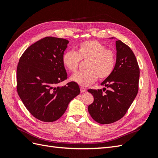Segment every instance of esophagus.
I'll return each instance as SVG.
<instances>
[{
	"instance_id": "obj_1",
	"label": "esophagus",
	"mask_w": 158,
	"mask_h": 158,
	"mask_svg": "<svg viewBox=\"0 0 158 158\" xmlns=\"http://www.w3.org/2000/svg\"><path fill=\"white\" fill-rule=\"evenodd\" d=\"M85 91H86V89H85L84 88H83V87H81L80 88V92H81V93H84V92H85Z\"/></svg>"
}]
</instances>
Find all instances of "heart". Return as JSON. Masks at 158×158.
<instances>
[{"instance_id":"1","label":"heart","mask_w":158,"mask_h":158,"mask_svg":"<svg viewBox=\"0 0 158 158\" xmlns=\"http://www.w3.org/2000/svg\"><path fill=\"white\" fill-rule=\"evenodd\" d=\"M85 72L72 76L71 80L81 86L86 87L95 82L99 77L105 80L109 77L115 68L114 52L96 40L81 42L76 47L75 52L66 51L62 56L64 67L70 73L77 70L80 60H86Z\"/></svg>"}]
</instances>
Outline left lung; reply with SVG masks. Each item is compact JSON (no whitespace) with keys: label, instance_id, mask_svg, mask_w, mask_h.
I'll use <instances>...</instances> for the list:
<instances>
[{"label":"left lung","instance_id":"obj_1","mask_svg":"<svg viewBox=\"0 0 158 158\" xmlns=\"http://www.w3.org/2000/svg\"><path fill=\"white\" fill-rule=\"evenodd\" d=\"M115 44V68L111 75L102 82L105 88L88 90L94 98L88 106V112L95 121L103 125L116 122L125 115L138 91L140 69L136 56L121 41L117 40ZM105 90L106 91L103 93Z\"/></svg>","mask_w":158,"mask_h":158}]
</instances>
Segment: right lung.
<instances>
[{
    "label": "right lung",
    "mask_w": 158,
    "mask_h": 158,
    "mask_svg": "<svg viewBox=\"0 0 158 158\" xmlns=\"http://www.w3.org/2000/svg\"><path fill=\"white\" fill-rule=\"evenodd\" d=\"M69 43L62 38L46 37L28 47L19 60L18 95L29 112L41 121L58 120L80 92L74 82L58 85L67 78L62 56Z\"/></svg>",
    "instance_id": "1"
}]
</instances>
